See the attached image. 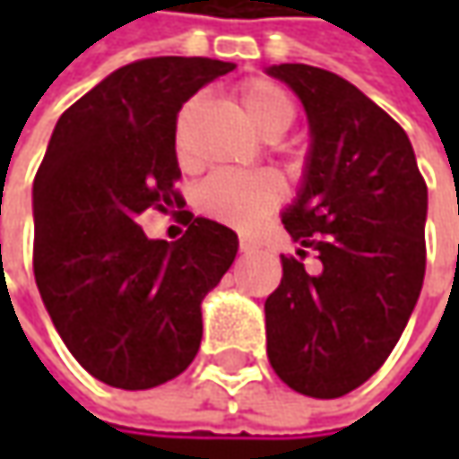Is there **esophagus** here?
I'll return each mask as SVG.
<instances>
[{
  "label": "esophagus",
  "mask_w": 459,
  "mask_h": 459,
  "mask_svg": "<svg viewBox=\"0 0 459 459\" xmlns=\"http://www.w3.org/2000/svg\"><path fill=\"white\" fill-rule=\"evenodd\" d=\"M257 250V245L253 242V239H239V253H255Z\"/></svg>",
  "instance_id": "obj_1"
}]
</instances>
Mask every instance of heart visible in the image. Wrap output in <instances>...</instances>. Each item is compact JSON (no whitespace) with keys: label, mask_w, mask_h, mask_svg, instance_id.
Here are the masks:
<instances>
[{"label":"heart","mask_w":459,"mask_h":459,"mask_svg":"<svg viewBox=\"0 0 459 459\" xmlns=\"http://www.w3.org/2000/svg\"><path fill=\"white\" fill-rule=\"evenodd\" d=\"M239 107L247 122L257 133L265 137L283 134L296 119V101L293 97L271 79H247L238 89ZM196 109V101H186L178 127H176V151L184 158V125L186 117ZM281 184L271 173H242V170H217L209 178H204L194 204L204 217L235 227L239 232L255 230L268 214H273L275 206L281 204Z\"/></svg>","instance_id":"1"}]
</instances>
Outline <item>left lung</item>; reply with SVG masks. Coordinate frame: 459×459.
Listing matches in <instances>:
<instances>
[{"label":"left lung","mask_w":459,"mask_h":459,"mask_svg":"<svg viewBox=\"0 0 459 459\" xmlns=\"http://www.w3.org/2000/svg\"><path fill=\"white\" fill-rule=\"evenodd\" d=\"M268 74L304 101L311 152L283 227L299 257L265 299L268 360L314 398L355 391L388 360L427 268V184L403 127L342 76L281 63ZM311 249L320 271L303 268Z\"/></svg>","instance_id":"8db88e82"}]
</instances>
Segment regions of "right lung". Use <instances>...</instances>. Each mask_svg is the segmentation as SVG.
<instances>
[{"label":"right lung","instance_id":"add662e5","mask_svg":"<svg viewBox=\"0 0 459 459\" xmlns=\"http://www.w3.org/2000/svg\"><path fill=\"white\" fill-rule=\"evenodd\" d=\"M235 63L160 56L127 63L58 119L35 184L32 271L71 355L101 383L145 391L181 376L202 344V299L238 255V235L178 212L176 242L137 217L181 204L178 112Z\"/></svg>","mask_w":459,"mask_h":459}]
</instances>
